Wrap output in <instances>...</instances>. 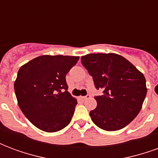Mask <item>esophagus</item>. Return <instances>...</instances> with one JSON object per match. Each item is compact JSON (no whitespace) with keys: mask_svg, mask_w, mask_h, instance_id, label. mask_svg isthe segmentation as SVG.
<instances>
[{"mask_svg":"<svg viewBox=\"0 0 158 158\" xmlns=\"http://www.w3.org/2000/svg\"><path fill=\"white\" fill-rule=\"evenodd\" d=\"M90 97V95H89V94H87L86 96H80L79 98H80V100H82V101H85V100H86L87 98H89Z\"/></svg>","mask_w":158,"mask_h":158,"instance_id":"obj_1","label":"esophagus"}]
</instances>
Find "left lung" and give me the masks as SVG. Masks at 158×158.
I'll return each instance as SVG.
<instances>
[{
  "mask_svg": "<svg viewBox=\"0 0 158 158\" xmlns=\"http://www.w3.org/2000/svg\"><path fill=\"white\" fill-rule=\"evenodd\" d=\"M83 66L92 76L96 89L97 106L89 112L100 129L115 131L134 120L146 98V79L127 59L114 53L88 54L81 57Z\"/></svg>",
  "mask_w": 158,
  "mask_h": 158,
  "instance_id": "8db88e82",
  "label": "left lung"
}]
</instances>
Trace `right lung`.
I'll return each mask as SVG.
<instances>
[{"instance_id": "add662e5", "label": "right lung", "mask_w": 158, "mask_h": 158, "mask_svg": "<svg viewBox=\"0 0 158 158\" xmlns=\"http://www.w3.org/2000/svg\"><path fill=\"white\" fill-rule=\"evenodd\" d=\"M79 56L44 55L22 66L14 89L24 116L45 132H56L69 124L77 100L68 91L66 74Z\"/></svg>"}]
</instances>
